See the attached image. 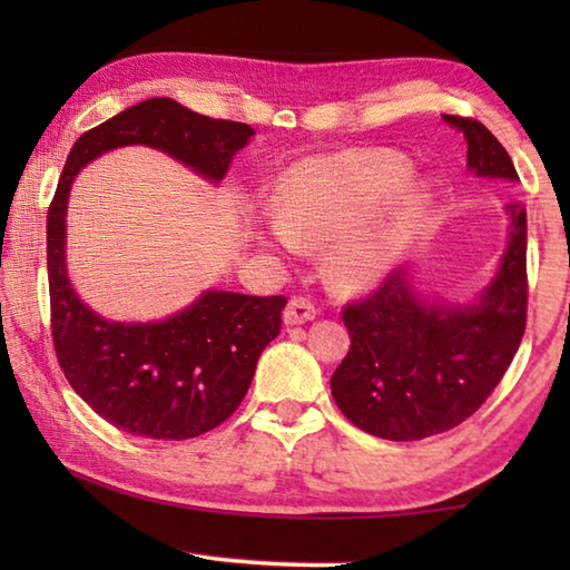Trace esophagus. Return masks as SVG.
Listing matches in <instances>:
<instances>
[{
  "label": "esophagus",
  "mask_w": 570,
  "mask_h": 570,
  "mask_svg": "<svg viewBox=\"0 0 570 570\" xmlns=\"http://www.w3.org/2000/svg\"><path fill=\"white\" fill-rule=\"evenodd\" d=\"M314 316H316V308H314L312 302H308V298H304V296L288 298V304L284 308V322L286 324H292V326L306 324V322H312Z\"/></svg>",
  "instance_id": "obj_1"
}]
</instances>
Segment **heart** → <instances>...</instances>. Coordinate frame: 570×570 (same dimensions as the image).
Masks as SVG:
<instances>
[{
    "label": "heart",
    "instance_id": "obj_1",
    "mask_svg": "<svg viewBox=\"0 0 570 570\" xmlns=\"http://www.w3.org/2000/svg\"><path fill=\"white\" fill-rule=\"evenodd\" d=\"M407 168L397 153L370 150L296 163L278 186V208L266 216L268 238L292 248L296 240H324L350 229L334 250L336 272L352 282L377 276L424 206L422 183L404 178ZM382 199L383 218L365 222Z\"/></svg>",
    "mask_w": 570,
    "mask_h": 570
}]
</instances>
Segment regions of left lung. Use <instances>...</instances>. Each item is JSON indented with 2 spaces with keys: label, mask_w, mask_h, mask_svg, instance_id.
Returning <instances> with one entry per match:
<instances>
[{
  "label": "left lung",
  "mask_w": 570,
  "mask_h": 570,
  "mask_svg": "<svg viewBox=\"0 0 570 570\" xmlns=\"http://www.w3.org/2000/svg\"><path fill=\"white\" fill-rule=\"evenodd\" d=\"M468 140V168L480 178L518 180L508 150L485 125L442 115ZM505 254L472 304L428 298L404 266L370 296L344 306L350 352L332 374L336 407L374 438L410 442L458 428L503 380L528 314L525 206H505Z\"/></svg>",
  "instance_id": "8db88e82"
}]
</instances>
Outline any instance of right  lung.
Returning <instances> with one entry per match:
<instances>
[{
	"instance_id": "add662e5",
	"label": "right lung",
	"mask_w": 570,
	"mask_h": 570,
	"mask_svg": "<svg viewBox=\"0 0 570 570\" xmlns=\"http://www.w3.org/2000/svg\"><path fill=\"white\" fill-rule=\"evenodd\" d=\"M250 135L246 122L214 120L170 98H150L82 132L67 156L47 214L55 352L72 390L130 435L190 440L226 422L246 397L258 356L282 330L286 298L210 288L160 322L105 320L67 276L65 216L72 180L102 153L148 146L218 183Z\"/></svg>"
}]
</instances>
